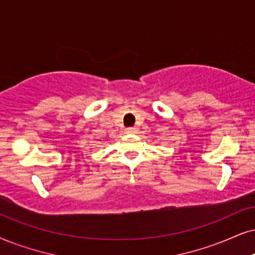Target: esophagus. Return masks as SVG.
I'll list each match as a JSON object with an SVG mask.
<instances>
[{
    "mask_svg": "<svg viewBox=\"0 0 255 255\" xmlns=\"http://www.w3.org/2000/svg\"><path fill=\"white\" fill-rule=\"evenodd\" d=\"M126 133H127V134H134V133H136V128H135V127H128V128H126Z\"/></svg>",
    "mask_w": 255,
    "mask_h": 255,
    "instance_id": "esophagus-1",
    "label": "esophagus"
}]
</instances>
